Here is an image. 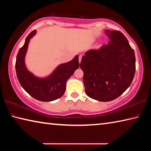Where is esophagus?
<instances>
[{
	"label": "esophagus",
	"mask_w": 151,
	"mask_h": 151,
	"mask_svg": "<svg viewBox=\"0 0 151 151\" xmlns=\"http://www.w3.org/2000/svg\"><path fill=\"white\" fill-rule=\"evenodd\" d=\"M82 57H83V56H82V55H80V56H79V58H78L79 63H81V60H82Z\"/></svg>",
	"instance_id": "34e87169"
}]
</instances>
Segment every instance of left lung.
I'll use <instances>...</instances> for the list:
<instances>
[{"mask_svg":"<svg viewBox=\"0 0 151 151\" xmlns=\"http://www.w3.org/2000/svg\"><path fill=\"white\" fill-rule=\"evenodd\" d=\"M110 41L99 50H88L80 66L85 93L94 100L118 98L131 85L136 66L134 50L122 32L105 30Z\"/></svg>","mask_w":151,"mask_h":151,"instance_id":"obj_1","label":"left lung"}]
</instances>
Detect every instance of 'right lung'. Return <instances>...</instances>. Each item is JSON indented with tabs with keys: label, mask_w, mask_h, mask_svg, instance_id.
Instances as JSON below:
<instances>
[{
	"label": "right lung",
	"mask_w": 151,
	"mask_h": 151,
	"mask_svg": "<svg viewBox=\"0 0 151 151\" xmlns=\"http://www.w3.org/2000/svg\"><path fill=\"white\" fill-rule=\"evenodd\" d=\"M37 30H33L25 40L24 44L20 48L17 56V76L24 90L38 101L50 102L60 98L66 90V83L79 67L78 56L76 55L69 62L60 64L45 77H39L30 72L25 64V57L30 39Z\"/></svg>",
	"instance_id": "1"
}]
</instances>
